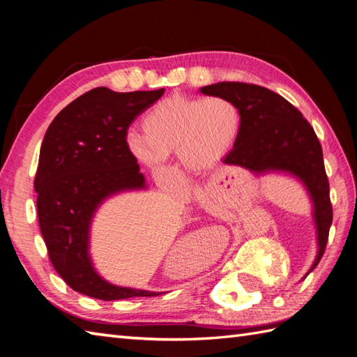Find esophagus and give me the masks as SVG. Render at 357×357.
<instances>
[{"label": "esophagus", "mask_w": 357, "mask_h": 357, "mask_svg": "<svg viewBox=\"0 0 357 357\" xmlns=\"http://www.w3.org/2000/svg\"><path fill=\"white\" fill-rule=\"evenodd\" d=\"M215 188H216V183H213V181H211V183H208L207 185H206V190L207 192H215Z\"/></svg>", "instance_id": "esophagus-1"}]
</instances>
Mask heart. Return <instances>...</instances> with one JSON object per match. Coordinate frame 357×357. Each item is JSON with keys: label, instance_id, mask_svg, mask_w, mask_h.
I'll return each instance as SVG.
<instances>
[{"label": "heart", "instance_id": "obj_1", "mask_svg": "<svg viewBox=\"0 0 357 357\" xmlns=\"http://www.w3.org/2000/svg\"><path fill=\"white\" fill-rule=\"evenodd\" d=\"M142 133L128 132L126 147L136 161L159 170L174 153L188 170H206L238 141L242 113L229 98L172 95L158 101L141 121Z\"/></svg>", "mask_w": 357, "mask_h": 357}]
</instances>
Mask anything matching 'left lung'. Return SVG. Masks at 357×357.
I'll list each match as a JSON object with an SVG mask.
<instances>
[{"mask_svg": "<svg viewBox=\"0 0 357 357\" xmlns=\"http://www.w3.org/2000/svg\"><path fill=\"white\" fill-rule=\"evenodd\" d=\"M199 92L229 98L242 113L239 138L222 162L242 167L256 176L284 173L305 188L317 241V255L307 278L325 252L333 221L330 184L313 127L285 98L261 86L224 81L201 87Z\"/></svg>", "mask_w": 357, "mask_h": 357, "instance_id": "obj_1", "label": "left lung"}]
</instances>
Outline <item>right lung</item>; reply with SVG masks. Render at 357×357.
I'll return each instance as SVG.
<instances>
[{
  "label": "right lung",
  "instance_id": "1",
  "mask_svg": "<svg viewBox=\"0 0 357 357\" xmlns=\"http://www.w3.org/2000/svg\"><path fill=\"white\" fill-rule=\"evenodd\" d=\"M162 93L164 89L128 93L93 89L59 112L44 135L35 176L41 234L53 268L75 291L90 298L161 294L105 280L90 256V229L104 201L147 188L126 136L136 116Z\"/></svg>",
  "mask_w": 357,
  "mask_h": 357
}]
</instances>
